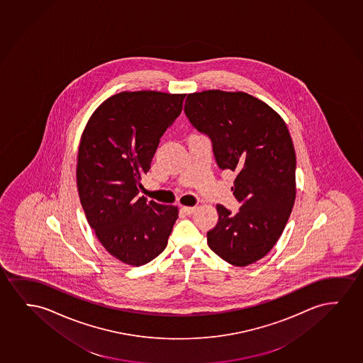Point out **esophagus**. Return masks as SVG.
I'll return each instance as SVG.
<instances>
[{
	"label": "esophagus",
	"instance_id": "esophagus-1",
	"mask_svg": "<svg viewBox=\"0 0 363 363\" xmlns=\"http://www.w3.org/2000/svg\"><path fill=\"white\" fill-rule=\"evenodd\" d=\"M195 210H196L195 206H183V208H182V211H183L185 215L194 214Z\"/></svg>",
	"mask_w": 363,
	"mask_h": 363
}]
</instances>
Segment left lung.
I'll return each instance as SVG.
<instances>
[{"label": "left lung", "instance_id": "left-lung-1", "mask_svg": "<svg viewBox=\"0 0 363 363\" xmlns=\"http://www.w3.org/2000/svg\"><path fill=\"white\" fill-rule=\"evenodd\" d=\"M185 116L209 137L220 169L236 173L233 194L240 210L216 205L218 224L208 245L234 266H247L274 247L296 198V154L286 123L265 102L218 89L188 94Z\"/></svg>", "mask_w": 363, "mask_h": 363}]
</instances>
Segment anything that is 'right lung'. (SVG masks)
<instances>
[{
  "label": "right lung",
  "mask_w": 363,
  "mask_h": 363,
  "mask_svg": "<svg viewBox=\"0 0 363 363\" xmlns=\"http://www.w3.org/2000/svg\"><path fill=\"white\" fill-rule=\"evenodd\" d=\"M186 94L121 92L94 111L78 149L77 188L88 224L118 260L140 266L168 244L178 208L139 198L159 140Z\"/></svg>",
  "instance_id": "1"
}]
</instances>
